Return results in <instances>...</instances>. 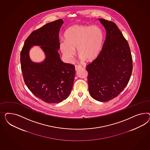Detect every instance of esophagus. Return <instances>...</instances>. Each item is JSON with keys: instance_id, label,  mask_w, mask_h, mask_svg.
<instances>
[{"instance_id": "34e87169", "label": "esophagus", "mask_w": 150, "mask_h": 150, "mask_svg": "<svg viewBox=\"0 0 150 150\" xmlns=\"http://www.w3.org/2000/svg\"><path fill=\"white\" fill-rule=\"evenodd\" d=\"M75 70H79V69L81 68V67L80 65H76L75 66Z\"/></svg>"}]
</instances>
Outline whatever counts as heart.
<instances>
[{
  "label": "heart",
  "instance_id": "heart-1",
  "mask_svg": "<svg viewBox=\"0 0 150 150\" xmlns=\"http://www.w3.org/2000/svg\"><path fill=\"white\" fill-rule=\"evenodd\" d=\"M65 37V40L60 42L59 47L69 62L75 56V49L82 60H94L100 55L104 42V33L98 26L75 25L66 31Z\"/></svg>",
  "mask_w": 150,
  "mask_h": 150
}]
</instances>
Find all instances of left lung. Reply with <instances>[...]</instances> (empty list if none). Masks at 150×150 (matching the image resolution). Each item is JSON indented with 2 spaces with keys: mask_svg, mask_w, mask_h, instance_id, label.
I'll return each instance as SVG.
<instances>
[{
  "mask_svg": "<svg viewBox=\"0 0 150 150\" xmlns=\"http://www.w3.org/2000/svg\"><path fill=\"white\" fill-rule=\"evenodd\" d=\"M106 37L98 57L87 65L88 90L91 97L107 102L118 96L127 86L132 70L130 49L114 23L99 18Z\"/></svg>",
  "mask_w": 150,
  "mask_h": 150,
  "instance_id": "8db88e82",
  "label": "left lung"
}]
</instances>
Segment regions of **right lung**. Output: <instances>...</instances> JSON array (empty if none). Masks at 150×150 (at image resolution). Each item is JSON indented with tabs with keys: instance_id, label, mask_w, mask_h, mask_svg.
<instances>
[{
	"instance_id": "1",
	"label": "right lung",
	"mask_w": 150,
	"mask_h": 150,
	"mask_svg": "<svg viewBox=\"0 0 150 150\" xmlns=\"http://www.w3.org/2000/svg\"><path fill=\"white\" fill-rule=\"evenodd\" d=\"M62 19L48 23L33 31L24 43L20 53L23 78L28 88L40 100L48 103H58L68 97L75 74L73 64L65 63L60 58L59 32ZM33 45L41 46L46 58L35 63L29 57Z\"/></svg>"
}]
</instances>
